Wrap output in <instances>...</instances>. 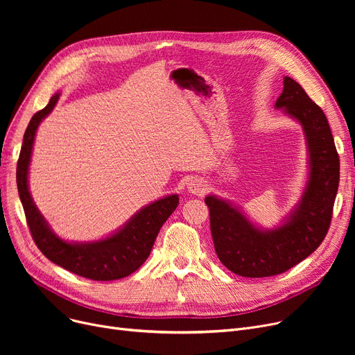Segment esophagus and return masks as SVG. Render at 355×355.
Masks as SVG:
<instances>
[{
    "label": "esophagus",
    "mask_w": 355,
    "mask_h": 355,
    "mask_svg": "<svg viewBox=\"0 0 355 355\" xmlns=\"http://www.w3.org/2000/svg\"><path fill=\"white\" fill-rule=\"evenodd\" d=\"M187 190L191 194L196 196H202L204 193L207 191V182L204 181L202 178H193L189 184H187Z\"/></svg>",
    "instance_id": "obj_1"
}]
</instances>
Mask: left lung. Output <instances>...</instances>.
<instances>
[{
  "mask_svg": "<svg viewBox=\"0 0 355 355\" xmlns=\"http://www.w3.org/2000/svg\"><path fill=\"white\" fill-rule=\"evenodd\" d=\"M275 107L301 125L306 142V182L293 209L276 227L263 229L232 201L214 194L204 198L220 262L245 277L284 273L318 249L329 229L338 191L340 158L322 109L288 76Z\"/></svg>",
  "mask_w": 355,
  "mask_h": 355,
  "instance_id": "8db88e82",
  "label": "left lung"
}]
</instances>
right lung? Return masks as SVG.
<instances>
[{
  "instance_id": "add662e5",
  "label": "right lung",
  "mask_w": 355,
  "mask_h": 355,
  "mask_svg": "<svg viewBox=\"0 0 355 355\" xmlns=\"http://www.w3.org/2000/svg\"><path fill=\"white\" fill-rule=\"evenodd\" d=\"M54 93L49 105L31 118L17 162V187L27 225L37 248L53 263L92 281H115L134 273L148 259L166 218L178 206V194L149 202L109 236L93 241H70L55 234L37 209L28 187V170L37 128L59 102Z\"/></svg>"
}]
</instances>
